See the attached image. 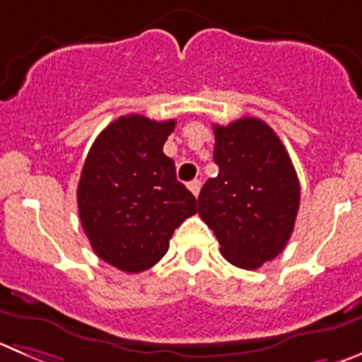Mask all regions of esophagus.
Listing matches in <instances>:
<instances>
[{
    "mask_svg": "<svg viewBox=\"0 0 362 362\" xmlns=\"http://www.w3.org/2000/svg\"><path fill=\"white\" fill-rule=\"evenodd\" d=\"M201 187H202V183L199 181V179H194V181H190V183H188V188H190V192L195 195V197H197L199 192H201Z\"/></svg>",
    "mask_w": 362,
    "mask_h": 362,
    "instance_id": "obj_1",
    "label": "esophagus"
}]
</instances>
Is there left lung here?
Segmentation results:
<instances>
[{"instance_id": "obj_1", "label": "left lung", "mask_w": 362, "mask_h": 362, "mask_svg": "<svg viewBox=\"0 0 362 362\" xmlns=\"http://www.w3.org/2000/svg\"><path fill=\"white\" fill-rule=\"evenodd\" d=\"M218 175L199 194V215L220 252L238 268L256 270L284 250L300 204V183L281 139L263 120L243 117L213 126Z\"/></svg>"}]
</instances>
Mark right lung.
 Returning a JSON list of instances; mask_svg holds the SVG:
<instances>
[{"instance_id":"right-lung-1","label":"right lung","mask_w":362,"mask_h":362,"mask_svg":"<svg viewBox=\"0 0 362 362\" xmlns=\"http://www.w3.org/2000/svg\"><path fill=\"white\" fill-rule=\"evenodd\" d=\"M175 120L122 115L92 144L78 183V211L92 249L112 267L139 274L167 254L174 230L197 213L163 144Z\"/></svg>"}]
</instances>
